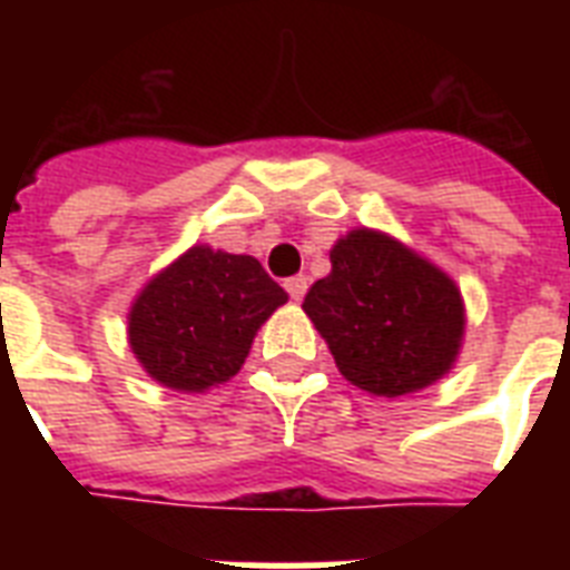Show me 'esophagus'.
<instances>
[{
	"mask_svg": "<svg viewBox=\"0 0 570 570\" xmlns=\"http://www.w3.org/2000/svg\"><path fill=\"white\" fill-rule=\"evenodd\" d=\"M284 286H286V293H289V298H293V302H302L304 293H307V275L286 277Z\"/></svg>",
	"mask_w": 570,
	"mask_h": 570,
	"instance_id": "obj_1",
	"label": "esophagus"
}]
</instances>
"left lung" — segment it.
I'll list each match as a JSON object with an SVG mask.
<instances>
[{
  "mask_svg": "<svg viewBox=\"0 0 570 570\" xmlns=\"http://www.w3.org/2000/svg\"><path fill=\"white\" fill-rule=\"evenodd\" d=\"M302 307L340 373L375 396L429 387L450 370L464 334L459 286L375 230H352L331 248V275Z\"/></svg>",
  "mask_w": 570,
  "mask_h": 570,
  "instance_id": "1",
  "label": "left lung"
}]
</instances>
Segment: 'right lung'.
<instances>
[{"label":"right lung","mask_w":570,"mask_h":570,"mask_svg":"<svg viewBox=\"0 0 570 570\" xmlns=\"http://www.w3.org/2000/svg\"><path fill=\"white\" fill-rule=\"evenodd\" d=\"M284 302L254 257L195 245L141 289L129 346L159 384L197 393L239 373L257 328Z\"/></svg>","instance_id":"1"}]
</instances>
